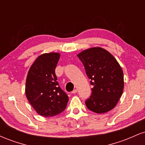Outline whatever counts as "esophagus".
<instances>
[{"label":"esophagus","instance_id":"1","mask_svg":"<svg viewBox=\"0 0 145 145\" xmlns=\"http://www.w3.org/2000/svg\"><path fill=\"white\" fill-rule=\"evenodd\" d=\"M71 93H72L73 94H75V93H77V89H74V91H73L72 92H71Z\"/></svg>","mask_w":145,"mask_h":145}]
</instances>
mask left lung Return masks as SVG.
<instances>
[{"instance_id": "1", "label": "left lung", "mask_w": 145, "mask_h": 145, "mask_svg": "<svg viewBox=\"0 0 145 145\" xmlns=\"http://www.w3.org/2000/svg\"><path fill=\"white\" fill-rule=\"evenodd\" d=\"M77 56L93 86L91 97L85 101L86 107L99 114L111 110L123 91V72L119 63L108 51L100 47L86 49Z\"/></svg>"}]
</instances>
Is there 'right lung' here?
Returning <instances> with one entry per match:
<instances>
[{"label": "right lung", "mask_w": 145, "mask_h": 145, "mask_svg": "<svg viewBox=\"0 0 145 145\" xmlns=\"http://www.w3.org/2000/svg\"><path fill=\"white\" fill-rule=\"evenodd\" d=\"M59 58L57 52L41 54L30 67L26 77V98L35 110L45 117L62 112L69 100L56 81L55 69Z\"/></svg>", "instance_id": "obj_1"}]
</instances>
